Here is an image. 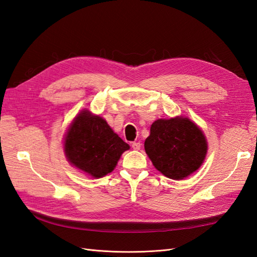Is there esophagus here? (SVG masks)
I'll return each mask as SVG.
<instances>
[{
  "label": "esophagus",
  "mask_w": 257,
  "mask_h": 257,
  "mask_svg": "<svg viewBox=\"0 0 257 257\" xmlns=\"http://www.w3.org/2000/svg\"><path fill=\"white\" fill-rule=\"evenodd\" d=\"M141 147H142L141 143H136V142L132 143V148H133L134 150H139V149H141Z\"/></svg>",
  "instance_id": "34e87169"
}]
</instances>
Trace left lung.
I'll list each match as a JSON object with an SVG mask.
<instances>
[{
  "label": "left lung",
  "instance_id": "8db88e82",
  "mask_svg": "<svg viewBox=\"0 0 257 257\" xmlns=\"http://www.w3.org/2000/svg\"><path fill=\"white\" fill-rule=\"evenodd\" d=\"M145 150L152 164L165 177L181 180L201 166L206 158V137L195 123L184 116L154 121Z\"/></svg>",
  "mask_w": 257,
  "mask_h": 257
}]
</instances>
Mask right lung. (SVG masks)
Segmentation results:
<instances>
[{
	"mask_svg": "<svg viewBox=\"0 0 257 257\" xmlns=\"http://www.w3.org/2000/svg\"><path fill=\"white\" fill-rule=\"evenodd\" d=\"M130 146L99 115L84 109L76 115L64 138V152L73 166L93 178L111 173Z\"/></svg>",
	"mask_w": 257,
	"mask_h": 257,
	"instance_id": "1",
	"label": "right lung"
}]
</instances>
